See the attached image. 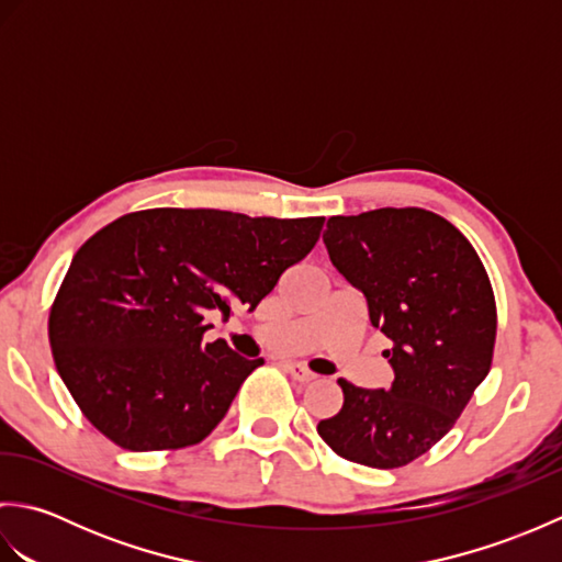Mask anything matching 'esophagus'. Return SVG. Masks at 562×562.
<instances>
[{"mask_svg":"<svg viewBox=\"0 0 562 562\" xmlns=\"http://www.w3.org/2000/svg\"><path fill=\"white\" fill-rule=\"evenodd\" d=\"M284 367H288L290 376L296 379V381H302V384H308V381L316 379V374L312 372V369H308V367L302 364V362H288Z\"/></svg>","mask_w":562,"mask_h":562,"instance_id":"obj_1","label":"esophagus"}]
</instances>
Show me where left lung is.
<instances>
[{"instance_id": "left-lung-1", "label": "left lung", "mask_w": 562, "mask_h": 562, "mask_svg": "<svg viewBox=\"0 0 562 562\" xmlns=\"http://www.w3.org/2000/svg\"><path fill=\"white\" fill-rule=\"evenodd\" d=\"M333 268L367 300L391 340L389 389L338 379L342 408L318 423L338 457L398 469L437 445L491 372L495 296L483 262L457 226L420 207L330 217Z\"/></svg>"}]
</instances>
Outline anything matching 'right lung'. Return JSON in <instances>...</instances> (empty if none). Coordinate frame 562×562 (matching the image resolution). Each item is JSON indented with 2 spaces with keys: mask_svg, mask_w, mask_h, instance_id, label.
<instances>
[{
  "mask_svg": "<svg viewBox=\"0 0 562 562\" xmlns=\"http://www.w3.org/2000/svg\"><path fill=\"white\" fill-rule=\"evenodd\" d=\"M321 226L324 217L157 207L93 234L47 324L57 372L87 420L130 451L205 439L262 364L222 338L202 342L205 314L256 308Z\"/></svg>",
  "mask_w": 562,
  "mask_h": 562,
  "instance_id": "right-lung-1",
  "label": "right lung"
}]
</instances>
